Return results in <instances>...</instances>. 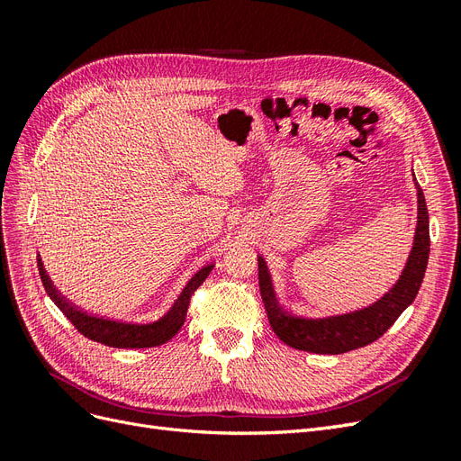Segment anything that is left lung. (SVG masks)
<instances>
[{"mask_svg": "<svg viewBox=\"0 0 461 461\" xmlns=\"http://www.w3.org/2000/svg\"><path fill=\"white\" fill-rule=\"evenodd\" d=\"M417 190V221L411 249L398 281L381 298L354 312L303 317L285 310L276 298V290L267 261L259 254V290L271 329L290 348L312 354H344L364 348L393 327L400 313L410 308L423 283L429 261V213L421 186L413 178Z\"/></svg>", "mask_w": 461, "mask_h": 461, "instance_id": "obj_1", "label": "left lung"}]
</instances>
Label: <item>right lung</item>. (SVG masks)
<instances>
[{
    "instance_id": "1",
    "label": "right lung",
    "mask_w": 461,
    "mask_h": 461,
    "mask_svg": "<svg viewBox=\"0 0 461 461\" xmlns=\"http://www.w3.org/2000/svg\"><path fill=\"white\" fill-rule=\"evenodd\" d=\"M213 267L215 265L209 263V265H203L198 273H194V276L185 285L183 292H180L178 298L173 302L171 308L167 310L158 321H151V323H127V321H115V319H105V317H95V315L85 313L78 308H75L73 303H68L59 292L55 290L50 276L46 275L44 265H41V261L38 259L41 285H44L51 302L58 305V308L63 312V315L78 329L80 334H85L86 339L94 342L113 346V348H151V346H159V344H165L167 340H171L185 323L188 303L194 290L205 281L207 275L212 273Z\"/></svg>"
}]
</instances>
